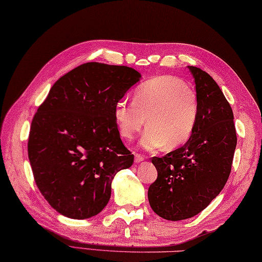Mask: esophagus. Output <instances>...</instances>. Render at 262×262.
Returning <instances> with one entry per match:
<instances>
[{"instance_id": "obj_1", "label": "esophagus", "mask_w": 262, "mask_h": 262, "mask_svg": "<svg viewBox=\"0 0 262 262\" xmlns=\"http://www.w3.org/2000/svg\"><path fill=\"white\" fill-rule=\"evenodd\" d=\"M143 161H145V158H143V156H141V155H139V154L135 155V162L136 163H141Z\"/></svg>"}]
</instances>
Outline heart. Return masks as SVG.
<instances>
[{"instance_id": "b5f03b06", "label": "heart", "mask_w": 262, "mask_h": 262, "mask_svg": "<svg viewBox=\"0 0 262 262\" xmlns=\"http://www.w3.org/2000/svg\"><path fill=\"white\" fill-rule=\"evenodd\" d=\"M198 116L195 93L183 80L172 76L149 80L136 90L133 101L121 99L114 107L117 129L129 140L145 125L147 117L149 126L140 139L146 150L184 145L195 129Z\"/></svg>"}]
</instances>
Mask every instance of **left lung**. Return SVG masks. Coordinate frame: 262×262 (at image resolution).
Masks as SVG:
<instances>
[{"label":"left lung","mask_w":262,"mask_h":262,"mask_svg":"<svg viewBox=\"0 0 262 262\" xmlns=\"http://www.w3.org/2000/svg\"><path fill=\"white\" fill-rule=\"evenodd\" d=\"M188 68L199 104L195 129L182 147L152 158L158 176L148 189L151 209L172 222L198 215L221 193L237 141L233 111L220 86L201 69Z\"/></svg>","instance_id":"8db88e82"}]
</instances>
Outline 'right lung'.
I'll use <instances>...</instances> for the list:
<instances>
[{"mask_svg": "<svg viewBox=\"0 0 262 262\" xmlns=\"http://www.w3.org/2000/svg\"><path fill=\"white\" fill-rule=\"evenodd\" d=\"M141 74L89 62L64 74L31 122L28 158L40 193L72 220L96 216L108 204L112 180L131 167L114 107Z\"/></svg>", "mask_w": 262, "mask_h": 262, "instance_id": "add662e5", "label": "right lung"}]
</instances>
